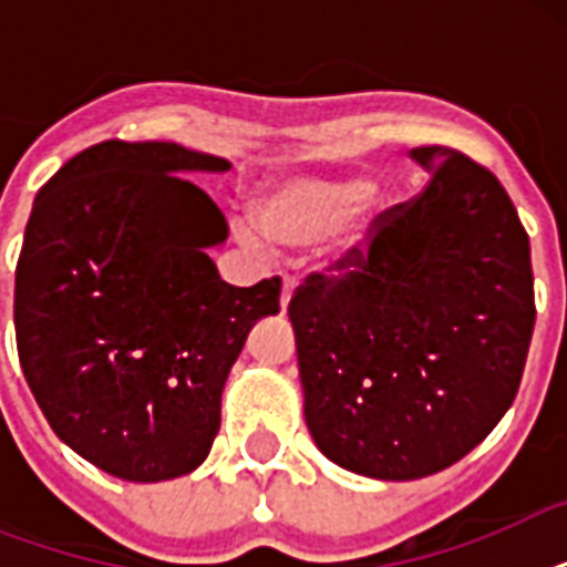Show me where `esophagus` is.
Instances as JSON below:
<instances>
[{
  "instance_id": "1",
  "label": "esophagus",
  "mask_w": 567,
  "mask_h": 567,
  "mask_svg": "<svg viewBox=\"0 0 567 567\" xmlns=\"http://www.w3.org/2000/svg\"><path fill=\"white\" fill-rule=\"evenodd\" d=\"M293 291H297V279H291V276H285V279H282V297H279V306H282V311L288 309V302H291Z\"/></svg>"
}]
</instances>
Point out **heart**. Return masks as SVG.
Returning <instances> with one entry per match:
<instances>
[{
	"mask_svg": "<svg viewBox=\"0 0 567 567\" xmlns=\"http://www.w3.org/2000/svg\"><path fill=\"white\" fill-rule=\"evenodd\" d=\"M368 176H288L270 182L249 203L256 231L279 249H306L327 240V258L347 265L368 249L379 229V212L368 199ZM240 240L256 247L258 238L240 229Z\"/></svg>",
	"mask_w": 567,
	"mask_h": 567,
	"instance_id": "b5f03b06",
	"label": "heart"
}]
</instances>
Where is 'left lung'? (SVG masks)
<instances>
[{"mask_svg": "<svg viewBox=\"0 0 567 567\" xmlns=\"http://www.w3.org/2000/svg\"><path fill=\"white\" fill-rule=\"evenodd\" d=\"M409 155L423 194L288 306L311 439L388 483L439 474L497 426L536 327L529 238L501 182L450 146Z\"/></svg>", "mask_w": 567, "mask_h": 567, "instance_id": "left-lung-1", "label": "left lung"}]
</instances>
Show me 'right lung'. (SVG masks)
Listing matches in <instances>:
<instances>
[{
  "label": "right lung",
  "mask_w": 567,
  "mask_h": 567,
  "mask_svg": "<svg viewBox=\"0 0 567 567\" xmlns=\"http://www.w3.org/2000/svg\"><path fill=\"white\" fill-rule=\"evenodd\" d=\"M220 155L167 141L84 150L31 205L13 285L17 353L66 447L128 483L203 465L249 329L279 279L226 285L208 249L229 229L188 173Z\"/></svg>",
  "instance_id": "right-lung-1"
}]
</instances>
